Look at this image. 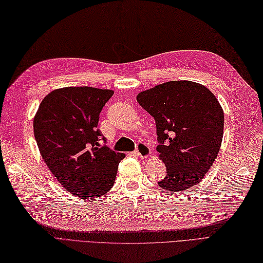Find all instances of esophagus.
Returning <instances> with one entry per match:
<instances>
[{"label":"esophagus","instance_id":"esophagus-1","mask_svg":"<svg viewBox=\"0 0 263 263\" xmlns=\"http://www.w3.org/2000/svg\"><path fill=\"white\" fill-rule=\"evenodd\" d=\"M134 154H135L136 156L140 157L142 159H146V158H148L151 156V149L147 145H145L143 143H139L138 146H137V149L135 151V153H134Z\"/></svg>","mask_w":263,"mask_h":263}]
</instances>
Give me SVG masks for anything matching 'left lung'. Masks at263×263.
Returning a JSON list of instances; mask_svg holds the SVG:
<instances>
[{"mask_svg": "<svg viewBox=\"0 0 263 263\" xmlns=\"http://www.w3.org/2000/svg\"><path fill=\"white\" fill-rule=\"evenodd\" d=\"M136 99L156 123V149L167 173L159 186L175 193L200 183L223 138L224 112L215 96L201 83L175 80L139 92Z\"/></svg>", "mask_w": 263, "mask_h": 263, "instance_id": "left-lung-1", "label": "left lung"}]
</instances>
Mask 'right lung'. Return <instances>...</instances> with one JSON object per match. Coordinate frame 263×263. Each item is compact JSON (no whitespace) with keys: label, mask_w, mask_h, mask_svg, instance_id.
<instances>
[{"label":"right lung","mask_w":263,"mask_h":263,"mask_svg":"<svg viewBox=\"0 0 263 263\" xmlns=\"http://www.w3.org/2000/svg\"><path fill=\"white\" fill-rule=\"evenodd\" d=\"M110 89L65 87L41 101L33 132L44 163L61 186L90 200L110 191L125 154L100 145L99 115Z\"/></svg>","instance_id":"1"}]
</instances>
